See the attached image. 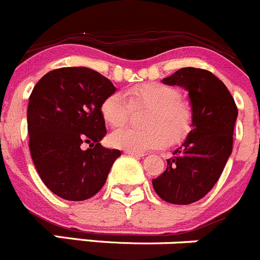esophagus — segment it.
<instances>
[{
	"label": "esophagus",
	"instance_id": "34e87169",
	"mask_svg": "<svg viewBox=\"0 0 260 260\" xmlns=\"http://www.w3.org/2000/svg\"><path fill=\"white\" fill-rule=\"evenodd\" d=\"M126 154H130V155H134V157H144L145 155V153H139V152H127V150H126Z\"/></svg>",
	"mask_w": 260,
	"mask_h": 260
}]
</instances>
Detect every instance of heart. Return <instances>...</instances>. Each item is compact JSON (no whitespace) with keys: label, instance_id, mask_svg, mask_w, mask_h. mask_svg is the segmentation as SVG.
Listing matches in <instances>:
<instances>
[{"label":"heart","instance_id":"b5f03b06","mask_svg":"<svg viewBox=\"0 0 260 260\" xmlns=\"http://www.w3.org/2000/svg\"><path fill=\"white\" fill-rule=\"evenodd\" d=\"M122 93H112L101 103V115L110 126H121L128 120L133 108H149L145 126L149 128L121 127L108 137L113 148L139 152L162 148L169 142L177 143L189 134L192 125L191 103L180 97L179 89L162 83H143L126 89Z\"/></svg>","mask_w":260,"mask_h":260}]
</instances>
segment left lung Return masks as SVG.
<instances>
[{"label":"left lung","instance_id":"8db88e82","mask_svg":"<svg viewBox=\"0 0 260 260\" xmlns=\"http://www.w3.org/2000/svg\"><path fill=\"white\" fill-rule=\"evenodd\" d=\"M162 81L189 91L194 117L186 139L152 184L160 199L186 206L206 197L218 181L232 153L237 107L226 85L208 70L182 68Z\"/></svg>","mask_w":260,"mask_h":260}]
</instances>
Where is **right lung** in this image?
<instances>
[{
  "label": "right lung",
  "instance_id": "right-lung-1",
  "mask_svg": "<svg viewBox=\"0 0 260 260\" xmlns=\"http://www.w3.org/2000/svg\"><path fill=\"white\" fill-rule=\"evenodd\" d=\"M115 91L110 79L88 68L56 69L34 86L29 148L42 181L57 197L80 202L95 195L121 155L100 143L107 133L101 103Z\"/></svg>",
  "mask_w": 260,
  "mask_h": 260
}]
</instances>
